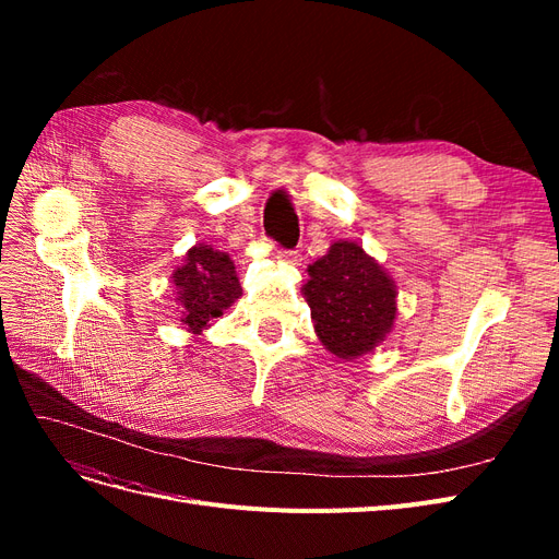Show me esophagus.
<instances>
[{"label": "esophagus", "mask_w": 559, "mask_h": 559, "mask_svg": "<svg viewBox=\"0 0 559 559\" xmlns=\"http://www.w3.org/2000/svg\"><path fill=\"white\" fill-rule=\"evenodd\" d=\"M277 261H282V263H286V265H300L302 257H300V251L280 249V251H277Z\"/></svg>", "instance_id": "1"}]
</instances>
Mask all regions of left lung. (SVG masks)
Here are the masks:
<instances>
[{"label": "left lung", "mask_w": 559, "mask_h": 559, "mask_svg": "<svg viewBox=\"0 0 559 559\" xmlns=\"http://www.w3.org/2000/svg\"><path fill=\"white\" fill-rule=\"evenodd\" d=\"M302 284L314 333L337 359L373 352L396 319V284L361 245L337 240L308 267Z\"/></svg>", "instance_id": "obj_1"}]
</instances>
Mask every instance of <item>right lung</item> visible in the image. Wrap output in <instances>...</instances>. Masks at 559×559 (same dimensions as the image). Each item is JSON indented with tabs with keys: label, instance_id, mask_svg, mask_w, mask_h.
<instances>
[{
	"label": "right lung",
	"instance_id": "1",
	"mask_svg": "<svg viewBox=\"0 0 559 559\" xmlns=\"http://www.w3.org/2000/svg\"><path fill=\"white\" fill-rule=\"evenodd\" d=\"M170 280L181 314L179 321L193 335H200L242 296L235 263L226 251H218L212 245H195L186 251L183 263Z\"/></svg>",
	"mask_w": 559,
	"mask_h": 559
}]
</instances>
